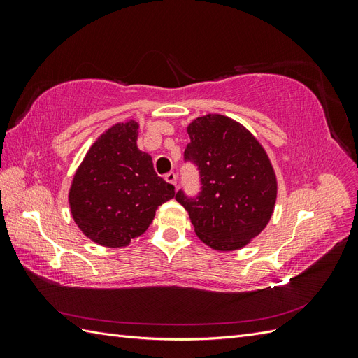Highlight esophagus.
Masks as SVG:
<instances>
[{
  "instance_id": "esophagus-1",
  "label": "esophagus",
  "mask_w": 358,
  "mask_h": 358,
  "mask_svg": "<svg viewBox=\"0 0 358 358\" xmlns=\"http://www.w3.org/2000/svg\"><path fill=\"white\" fill-rule=\"evenodd\" d=\"M166 182L167 183H170V185H173V187H176V182H178V176H176V173H167L166 175Z\"/></svg>"
}]
</instances>
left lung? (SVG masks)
Listing matches in <instances>:
<instances>
[{"instance_id":"8db88e82","label":"left lung","mask_w":358,"mask_h":358,"mask_svg":"<svg viewBox=\"0 0 358 358\" xmlns=\"http://www.w3.org/2000/svg\"><path fill=\"white\" fill-rule=\"evenodd\" d=\"M185 159L197 164L201 192L176 200L189 215L199 239L215 251L245 248L272 218L276 173L266 149L241 122L220 113L196 117L187 127Z\"/></svg>"}]
</instances>
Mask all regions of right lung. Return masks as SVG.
<instances>
[{"mask_svg":"<svg viewBox=\"0 0 358 358\" xmlns=\"http://www.w3.org/2000/svg\"><path fill=\"white\" fill-rule=\"evenodd\" d=\"M138 122L107 128L76 170L69 204L80 231L106 248H125L152 224L158 206L175 197L152 157L137 148Z\"/></svg>","mask_w":358,"mask_h":358,"instance_id":"add662e5","label":"right lung"}]
</instances>
